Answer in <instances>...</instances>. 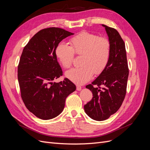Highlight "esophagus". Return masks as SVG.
I'll use <instances>...</instances> for the list:
<instances>
[{
	"label": "esophagus",
	"mask_w": 150,
	"mask_h": 150,
	"mask_svg": "<svg viewBox=\"0 0 150 150\" xmlns=\"http://www.w3.org/2000/svg\"><path fill=\"white\" fill-rule=\"evenodd\" d=\"M76 89H77V91H81V89H82V87H81V86L79 85H76Z\"/></svg>",
	"instance_id": "34e87169"
}]
</instances>
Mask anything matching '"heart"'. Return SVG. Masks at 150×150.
Segmentation results:
<instances>
[{
	"mask_svg": "<svg viewBox=\"0 0 150 150\" xmlns=\"http://www.w3.org/2000/svg\"><path fill=\"white\" fill-rule=\"evenodd\" d=\"M71 46L64 42L57 44L55 54L61 66L64 68L71 66L74 56L82 55L81 67L67 71L65 76L72 82L83 84L92 78L93 74L98 75L106 67L111 56V43L106 38L88 32H82L72 38Z\"/></svg>",
	"mask_w": 150,
	"mask_h": 150,
	"instance_id": "heart-1",
	"label": "heart"
}]
</instances>
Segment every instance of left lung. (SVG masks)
Returning <instances> with one entry per match:
<instances>
[{"mask_svg": "<svg viewBox=\"0 0 150 150\" xmlns=\"http://www.w3.org/2000/svg\"><path fill=\"white\" fill-rule=\"evenodd\" d=\"M111 43V56L104 70L91 84L86 86L93 93L84 106L86 114L96 121H104L119 110L126 93L129 69L125 44L116 29L102 24Z\"/></svg>", "mask_w": 150, "mask_h": 150, "instance_id": "obj_1", "label": "left lung"}]
</instances>
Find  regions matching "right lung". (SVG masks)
Segmentation results:
<instances>
[{"label":"right lung","instance_id":"right-lung-1","mask_svg":"<svg viewBox=\"0 0 150 150\" xmlns=\"http://www.w3.org/2000/svg\"><path fill=\"white\" fill-rule=\"evenodd\" d=\"M73 34L61 28L44 29L30 39L22 51L17 71L21 97L28 110L41 120L60 115L66 98L76 89L67 78L53 82L62 75L56 48Z\"/></svg>","mask_w":150,"mask_h":150}]
</instances>
